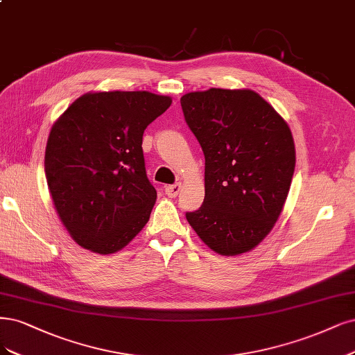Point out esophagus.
<instances>
[{"mask_svg":"<svg viewBox=\"0 0 355 355\" xmlns=\"http://www.w3.org/2000/svg\"><path fill=\"white\" fill-rule=\"evenodd\" d=\"M180 188H182L180 183H175V185H167V187L164 188V192L167 193V197L176 198L178 195H179V192H180Z\"/></svg>","mask_w":355,"mask_h":355,"instance_id":"obj_1","label":"esophagus"}]
</instances>
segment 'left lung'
Here are the masks:
<instances>
[{"instance_id":"left-lung-1","label":"left lung","mask_w":355,"mask_h":355,"mask_svg":"<svg viewBox=\"0 0 355 355\" xmlns=\"http://www.w3.org/2000/svg\"><path fill=\"white\" fill-rule=\"evenodd\" d=\"M180 104L205 157L204 202L187 220L214 252H248L284 210L295 170L291 129L251 89L189 92Z\"/></svg>"}]
</instances>
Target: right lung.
Listing matches in <instances>:
<instances>
[{
	"mask_svg": "<svg viewBox=\"0 0 355 355\" xmlns=\"http://www.w3.org/2000/svg\"><path fill=\"white\" fill-rule=\"evenodd\" d=\"M170 104L148 91L88 92L54 121L45 178L61 223L82 248L117 252L150 220L157 191L146 178L142 135Z\"/></svg>",
	"mask_w": 355,
	"mask_h": 355,
	"instance_id": "1",
	"label": "right lung"
}]
</instances>
